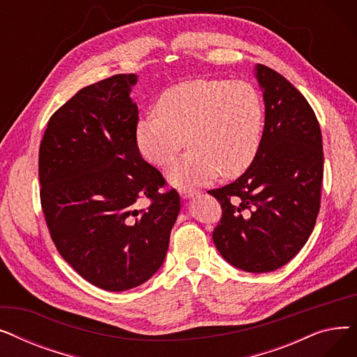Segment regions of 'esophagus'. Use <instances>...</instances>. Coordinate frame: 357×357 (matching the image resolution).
I'll list each match as a JSON object with an SVG mask.
<instances>
[{
	"label": "esophagus",
	"instance_id": "esophagus-1",
	"mask_svg": "<svg viewBox=\"0 0 357 357\" xmlns=\"http://www.w3.org/2000/svg\"><path fill=\"white\" fill-rule=\"evenodd\" d=\"M198 191L197 190H192V188H186V186H181L179 188V195L182 198H192L194 195H197Z\"/></svg>",
	"mask_w": 357,
	"mask_h": 357
}]
</instances>
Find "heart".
<instances>
[{
  "mask_svg": "<svg viewBox=\"0 0 357 357\" xmlns=\"http://www.w3.org/2000/svg\"><path fill=\"white\" fill-rule=\"evenodd\" d=\"M265 107L257 89L227 79H195L165 89L155 114L139 120L136 140L156 166L171 165L186 140L191 150L169 169L175 183H204L217 174L234 178L255 160Z\"/></svg>",
  "mask_w": 357,
  "mask_h": 357,
  "instance_id": "heart-1",
  "label": "heart"
}]
</instances>
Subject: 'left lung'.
<instances>
[{
    "label": "left lung",
    "instance_id": "8db88e82",
    "mask_svg": "<svg viewBox=\"0 0 357 357\" xmlns=\"http://www.w3.org/2000/svg\"><path fill=\"white\" fill-rule=\"evenodd\" d=\"M265 128L255 160L234 182L210 190L221 204L213 231L220 255L253 273L279 269L303 249L321 202L324 155L314 109L276 70L256 66Z\"/></svg>",
    "mask_w": 357,
    "mask_h": 357
}]
</instances>
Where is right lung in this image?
<instances>
[{
    "mask_svg": "<svg viewBox=\"0 0 357 357\" xmlns=\"http://www.w3.org/2000/svg\"><path fill=\"white\" fill-rule=\"evenodd\" d=\"M135 73L88 85L47 123L39 150L40 202L50 237L89 284L127 291L162 266L181 210L175 190L140 155ZM149 199L147 209L137 202Z\"/></svg>",
    "mask_w": 357,
    "mask_h": 357,
    "instance_id": "obj_1",
    "label": "right lung"
}]
</instances>
